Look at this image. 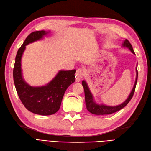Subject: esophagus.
I'll return each mask as SVG.
<instances>
[{
	"mask_svg": "<svg viewBox=\"0 0 151 151\" xmlns=\"http://www.w3.org/2000/svg\"><path fill=\"white\" fill-rule=\"evenodd\" d=\"M83 74H84V70L83 68H78L77 70L76 75L77 82L80 81V80H81V79L83 78Z\"/></svg>",
	"mask_w": 151,
	"mask_h": 151,
	"instance_id": "obj_1",
	"label": "esophagus"
}]
</instances>
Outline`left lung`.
I'll return each mask as SVG.
<instances>
[{
  "instance_id": "left-lung-1",
  "label": "left lung",
  "mask_w": 151,
  "mask_h": 151,
  "mask_svg": "<svg viewBox=\"0 0 151 151\" xmlns=\"http://www.w3.org/2000/svg\"><path fill=\"white\" fill-rule=\"evenodd\" d=\"M123 47L128 48L130 50V51H131L132 53H133L134 54H135L131 44H130L129 41L127 39H125V41H124V42L123 43ZM136 78L134 85L133 88L131 92H130V93L129 94L128 98H127L123 103L120 104V105H119L114 106H106L105 105H99V104H97L94 101V100H93V97L92 94L91 92H90V90L88 88L87 83H86L85 81H83L82 85L83 86V88H84L85 103H86V106L87 110H88L90 113L93 114L105 115V114H111L118 112V110H121L123 108V107H125L127 105V104L129 103V102L130 101V99H132V96L134 95V91H135L137 80H138V70H137V66L136 68Z\"/></svg>"
}]
</instances>
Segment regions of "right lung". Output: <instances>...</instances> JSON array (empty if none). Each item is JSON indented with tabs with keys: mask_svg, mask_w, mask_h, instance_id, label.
<instances>
[{
	"mask_svg": "<svg viewBox=\"0 0 151 151\" xmlns=\"http://www.w3.org/2000/svg\"><path fill=\"white\" fill-rule=\"evenodd\" d=\"M48 32H33L26 37L18 50L13 72L17 92L23 105L29 111L42 116L52 115L58 111L65 91L75 81L76 72V70H60L45 86L34 87L25 82L22 76L21 58L26 46L42 39Z\"/></svg>",
	"mask_w": 151,
	"mask_h": 151,
	"instance_id": "obj_1",
	"label": "right lung"
}]
</instances>
